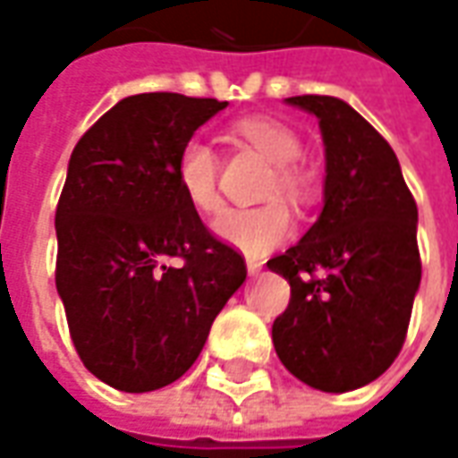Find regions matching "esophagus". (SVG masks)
I'll return each mask as SVG.
<instances>
[{
  "label": "esophagus",
  "mask_w": 458,
  "mask_h": 458,
  "mask_svg": "<svg viewBox=\"0 0 458 458\" xmlns=\"http://www.w3.org/2000/svg\"><path fill=\"white\" fill-rule=\"evenodd\" d=\"M245 265H248V275H252V277H255V275H260V270H262V262L260 260H248L245 262Z\"/></svg>",
  "instance_id": "1"
}]
</instances>
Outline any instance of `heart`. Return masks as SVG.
I'll list each match as a JSON object with an SVG mask.
<instances>
[{"mask_svg":"<svg viewBox=\"0 0 458 458\" xmlns=\"http://www.w3.org/2000/svg\"><path fill=\"white\" fill-rule=\"evenodd\" d=\"M235 131L255 151H260L267 161L275 163V175L265 188V198L280 196L297 206L310 200V175L295 163L302 153V143L295 131L265 116L242 118ZM218 168V153L203 139H188L178 151L175 181L181 185L188 206L196 208L198 213H213L220 208ZM293 230L295 218L283 200H270L258 208H228L213 220V233L225 245L250 258H262L275 250L293 235Z\"/></svg>","mask_w":458,"mask_h":458,"instance_id":"heart-1","label":"heart"}]
</instances>
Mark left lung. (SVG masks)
<instances>
[{"mask_svg": "<svg viewBox=\"0 0 458 458\" xmlns=\"http://www.w3.org/2000/svg\"><path fill=\"white\" fill-rule=\"evenodd\" d=\"M318 116L322 213L267 267L290 283L273 325L280 362L319 392H352L389 369L421 283L417 203L392 146L335 96L284 98Z\"/></svg>", "mask_w": 458, "mask_h": 458, "instance_id": "left-lung-1", "label": "left lung"}]
</instances>
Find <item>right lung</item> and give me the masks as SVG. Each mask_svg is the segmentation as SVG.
Returning <instances> with one entry per match:
<instances>
[{"instance_id":"obj_1","label":"right lung","mask_w":458,"mask_h":458,"mask_svg":"<svg viewBox=\"0 0 458 458\" xmlns=\"http://www.w3.org/2000/svg\"><path fill=\"white\" fill-rule=\"evenodd\" d=\"M218 98H121L76 143L56 208V290L89 372L121 392L183 377L245 260L213 238L175 181L178 151ZM181 257V266H171Z\"/></svg>"}]
</instances>
